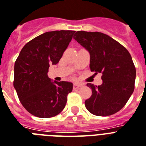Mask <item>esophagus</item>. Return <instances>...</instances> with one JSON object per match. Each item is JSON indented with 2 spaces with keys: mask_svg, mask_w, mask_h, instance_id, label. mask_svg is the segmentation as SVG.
<instances>
[{
  "mask_svg": "<svg viewBox=\"0 0 146 146\" xmlns=\"http://www.w3.org/2000/svg\"><path fill=\"white\" fill-rule=\"evenodd\" d=\"M80 86H82V85L79 84V83H74L73 84V89H78V88H80Z\"/></svg>",
  "mask_w": 146,
  "mask_h": 146,
  "instance_id": "esophagus-1",
  "label": "esophagus"
}]
</instances>
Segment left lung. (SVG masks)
Returning <instances> with one entry per match:
<instances>
[{
    "label": "left lung",
    "mask_w": 146,
    "mask_h": 146,
    "mask_svg": "<svg viewBox=\"0 0 146 146\" xmlns=\"http://www.w3.org/2000/svg\"><path fill=\"white\" fill-rule=\"evenodd\" d=\"M73 38L90 54V67L102 73L103 83H87L92 96L85 101L92 114L107 116L119 112L134 91L136 71L129 51L114 39L100 32L77 31Z\"/></svg>",
    "instance_id": "obj_1"
}]
</instances>
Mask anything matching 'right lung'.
<instances>
[{
	"label": "right lung",
	"mask_w": 146,
	"mask_h": 146,
	"mask_svg": "<svg viewBox=\"0 0 146 146\" xmlns=\"http://www.w3.org/2000/svg\"><path fill=\"white\" fill-rule=\"evenodd\" d=\"M74 31L46 32L26 43L14 64V86L27 111L39 118H50L64 109L73 83L51 81L50 64L59 63Z\"/></svg>",
	"instance_id": "1"
}]
</instances>
